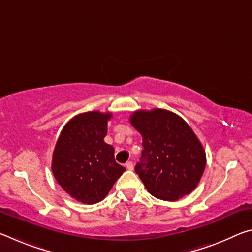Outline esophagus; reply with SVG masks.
<instances>
[{"mask_svg":"<svg viewBox=\"0 0 252 252\" xmlns=\"http://www.w3.org/2000/svg\"><path fill=\"white\" fill-rule=\"evenodd\" d=\"M126 167L127 170H133L134 169V165H133V162L132 161H127L126 163Z\"/></svg>","mask_w":252,"mask_h":252,"instance_id":"esophagus-1","label":"esophagus"}]
</instances>
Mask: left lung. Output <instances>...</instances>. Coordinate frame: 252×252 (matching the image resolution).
<instances>
[{
  "label": "left lung",
  "mask_w": 252,
  "mask_h": 252,
  "mask_svg": "<svg viewBox=\"0 0 252 252\" xmlns=\"http://www.w3.org/2000/svg\"><path fill=\"white\" fill-rule=\"evenodd\" d=\"M142 135L141 162L135 172L153 197L176 201L199 185L207 163L206 151L191 126L164 109L136 110L129 118Z\"/></svg>",
  "instance_id": "8db88e82"
}]
</instances>
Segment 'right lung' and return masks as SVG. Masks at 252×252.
<instances>
[{"label":"right lung","instance_id":"obj_1","mask_svg":"<svg viewBox=\"0 0 252 252\" xmlns=\"http://www.w3.org/2000/svg\"><path fill=\"white\" fill-rule=\"evenodd\" d=\"M112 112L80 113L63 126L52 156L55 180L85 204L103 200L126 168L114 160V148L104 142Z\"/></svg>","mask_w":252,"mask_h":252}]
</instances>
